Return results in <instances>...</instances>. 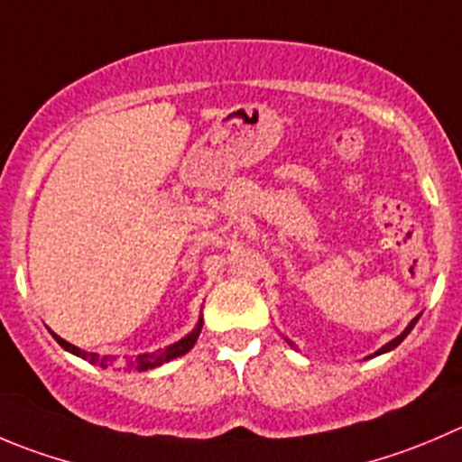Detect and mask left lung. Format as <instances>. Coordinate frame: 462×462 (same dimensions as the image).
Returning <instances> with one entry per match:
<instances>
[{
	"label": "left lung",
	"mask_w": 462,
	"mask_h": 462,
	"mask_svg": "<svg viewBox=\"0 0 462 462\" xmlns=\"http://www.w3.org/2000/svg\"><path fill=\"white\" fill-rule=\"evenodd\" d=\"M418 318H420V316H418ZM418 318H413V320H411V322H409V325H406V329H404V331H402V334H400V336H395V338H393V340H388V343H386V345H383V347H379V350H377V352H374V355H370V356H368V359H373V356H379V355H386V352L395 350L397 345H400V343H402V340H404V338H406V336H409V334H411V329H413V327H415V322H418ZM286 340H289V338H286ZM289 345H291V347H295V345H293V343H291V340H289Z\"/></svg>",
	"instance_id": "1"
}]
</instances>
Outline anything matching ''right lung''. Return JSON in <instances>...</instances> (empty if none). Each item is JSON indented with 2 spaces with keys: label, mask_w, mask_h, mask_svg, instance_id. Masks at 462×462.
Segmentation results:
<instances>
[{
  "label": "right lung",
  "mask_w": 462,
  "mask_h": 462,
  "mask_svg": "<svg viewBox=\"0 0 462 462\" xmlns=\"http://www.w3.org/2000/svg\"><path fill=\"white\" fill-rule=\"evenodd\" d=\"M200 329H203V313H200L199 322H196V327L189 331V334L182 336V338L176 340V343L167 345L164 350L144 352V355H137L135 359H128V368L137 370V373H144V370L160 368V365H162V364H169V361H173V359H178V356L187 355V352H189L191 347H194L196 340H199ZM51 336L58 340V345H60L62 350L71 352V355L80 356V359L89 361V364L98 365V368H110V365L115 364V361H117V356H110V355L101 356V355H97V352H85V350H80V347H76V345L67 343L65 338H60V336L53 334V331H51Z\"/></svg>",
  "instance_id": "obj_1"
}]
</instances>
